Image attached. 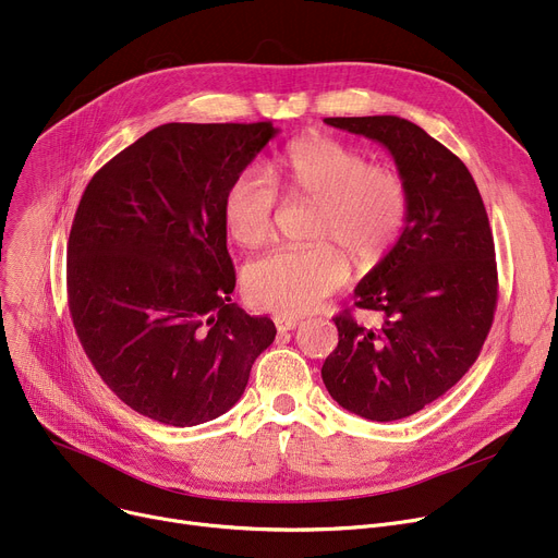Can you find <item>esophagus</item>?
Masks as SVG:
<instances>
[{
  "mask_svg": "<svg viewBox=\"0 0 558 558\" xmlns=\"http://www.w3.org/2000/svg\"><path fill=\"white\" fill-rule=\"evenodd\" d=\"M274 324H276L278 332H289V330H294L296 326H301V320L294 318V316H276Z\"/></svg>",
  "mask_w": 558,
  "mask_h": 558,
  "instance_id": "obj_1",
  "label": "esophagus"
}]
</instances>
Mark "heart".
<instances>
[{"instance_id":"heart-1","label":"heart","mask_w":558,"mask_h":558,"mask_svg":"<svg viewBox=\"0 0 558 558\" xmlns=\"http://www.w3.org/2000/svg\"><path fill=\"white\" fill-rule=\"evenodd\" d=\"M280 192L316 203L307 248H282L251 264L246 299L255 310L307 314L348 280L343 250L360 264L383 259L409 221V190L402 175L371 165L366 154L328 135L291 142L280 160ZM280 194L257 167L242 169L221 201L223 226L234 244L259 248L274 238ZM342 250L339 252L336 246Z\"/></svg>"}]
</instances>
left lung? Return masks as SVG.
Segmentation results:
<instances>
[{
  "label": "left lung",
  "mask_w": 558,
  "mask_h": 558,
  "mask_svg": "<svg viewBox=\"0 0 558 558\" xmlns=\"http://www.w3.org/2000/svg\"><path fill=\"white\" fill-rule=\"evenodd\" d=\"M326 124L387 146L409 190V221L355 289V307L383 326L337 314L339 343L320 377L348 412L400 421L452 389L482 353L497 307L493 230L471 171L421 126L393 114Z\"/></svg>",
  "instance_id": "8db88e82"
}]
</instances>
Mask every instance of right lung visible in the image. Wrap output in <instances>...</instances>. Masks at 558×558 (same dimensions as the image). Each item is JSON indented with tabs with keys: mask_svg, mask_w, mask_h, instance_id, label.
<instances>
[{
	"mask_svg": "<svg viewBox=\"0 0 558 558\" xmlns=\"http://www.w3.org/2000/svg\"><path fill=\"white\" fill-rule=\"evenodd\" d=\"M276 129L162 124L87 183L68 242V305L106 387L173 427L238 402L276 339L267 316L230 303L234 267L221 201Z\"/></svg>",
	"mask_w": 558,
	"mask_h": 558,
	"instance_id": "right-lung-1",
	"label": "right lung"
}]
</instances>
